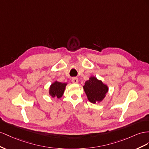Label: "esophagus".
<instances>
[{"instance_id":"obj_1","label":"esophagus","mask_w":149,"mask_h":149,"mask_svg":"<svg viewBox=\"0 0 149 149\" xmlns=\"http://www.w3.org/2000/svg\"><path fill=\"white\" fill-rule=\"evenodd\" d=\"M72 82L75 84H77L79 82V80L77 77H73L72 79Z\"/></svg>"}]
</instances>
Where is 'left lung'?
Segmentation results:
<instances>
[{
    "instance_id": "obj_1",
    "label": "left lung",
    "mask_w": 149,
    "mask_h": 149,
    "mask_svg": "<svg viewBox=\"0 0 149 149\" xmlns=\"http://www.w3.org/2000/svg\"><path fill=\"white\" fill-rule=\"evenodd\" d=\"M83 88L88 100L93 104L102 101L109 91L107 85L93 76L85 82Z\"/></svg>"
}]
</instances>
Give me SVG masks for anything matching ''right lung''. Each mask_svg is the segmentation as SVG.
I'll list each match as a JSON object with an SVG mask.
<instances>
[{
	"instance_id": "add662e5",
	"label": "right lung",
	"mask_w": 149,
	"mask_h": 149,
	"mask_svg": "<svg viewBox=\"0 0 149 149\" xmlns=\"http://www.w3.org/2000/svg\"><path fill=\"white\" fill-rule=\"evenodd\" d=\"M67 84L66 83H62L57 81L52 83L49 88L50 95L52 97L60 99L63 94Z\"/></svg>"
}]
</instances>
